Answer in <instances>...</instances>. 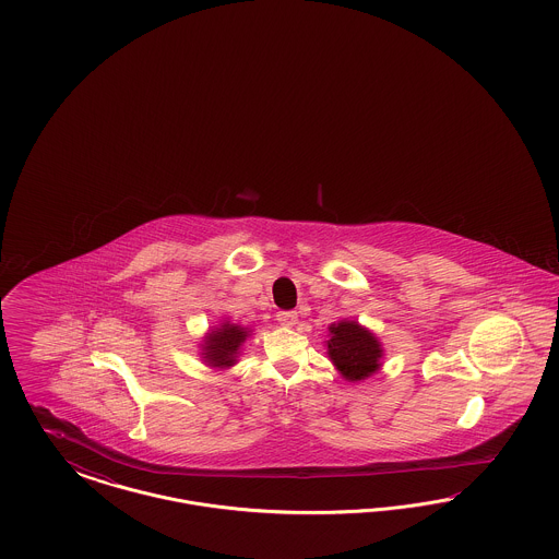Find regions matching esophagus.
<instances>
[{
    "instance_id": "34e87169",
    "label": "esophagus",
    "mask_w": 559,
    "mask_h": 559,
    "mask_svg": "<svg viewBox=\"0 0 559 559\" xmlns=\"http://www.w3.org/2000/svg\"><path fill=\"white\" fill-rule=\"evenodd\" d=\"M276 320H278V324H283V326H295V324H297V312H293V310H281V312L276 314Z\"/></svg>"
}]
</instances>
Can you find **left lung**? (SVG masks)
I'll list each match as a JSON object with an SVG mask.
<instances>
[{
    "label": "left lung",
    "mask_w": 559,
    "mask_h": 559,
    "mask_svg": "<svg viewBox=\"0 0 559 559\" xmlns=\"http://www.w3.org/2000/svg\"><path fill=\"white\" fill-rule=\"evenodd\" d=\"M329 360L349 383H360L381 369L383 346L371 329L358 320H337L326 326Z\"/></svg>",
    "instance_id": "obj_1"
}]
</instances>
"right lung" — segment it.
Listing matches in <instances>:
<instances>
[{"label":"right lung","instance_id":"obj_1","mask_svg":"<svg viewBox=\"0 0 559 559\" xmlns=\"http://www.w3.org/2000/svg\"><path fill=\"white\" fill-rule=\"evenodd\" d=\"M253 335V329L242 326L230 320H219V324L212 326L205 335L201 347V358L203 362L215 369V371H226L239 362L240 352L245 342Z\"/></svg>","mask_w":559,"mask_h":559}]
</instances>
